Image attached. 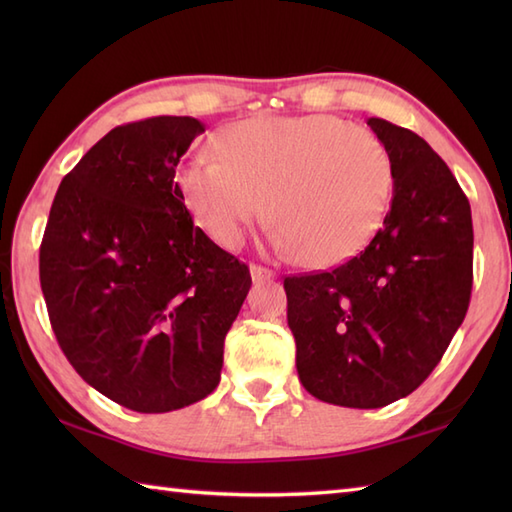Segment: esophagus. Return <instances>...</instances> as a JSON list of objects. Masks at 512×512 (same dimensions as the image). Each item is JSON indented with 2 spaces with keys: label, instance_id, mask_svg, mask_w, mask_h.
I'll use <instances>...</instances> for the list:
<instances>
[{
  "label": "esophagus",
  "instance_id": "esophagus-1",
  "mask_svg": "<svg viewBox=\"0 0 512 512\" xmlns=\"http://www.w3.org/2000/svg\"><path fill=\"white\" fill-rule=\"evenodd\" d=\"M250 277H253V284H266V281H273L275 273L264 266H250Z\"/></svg>",
  "mask_w": 512,
  "mask_h": 512
}]
</instances>
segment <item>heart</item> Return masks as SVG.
I'll list each match as a JSON object with an SVG mask.
<instances>
[{
    "mask_svg": "<svg viewBox=\"0 0 512 512\" xmlns=\"http://www.w3.org/2000/svg\"><path fill=\"white\" fill-rule=\"evenodd\" d=\"M213 147L220 160L184 162L176 187L224 248L262 215L264 197L275 250L312 268L341 264L372 239L394 191L383 140L339 116H255L222 127Z\"/></svg>",
    "mask_w": 512,
    "mask_h": 512,
    "instance_id": "obj_1",
    "label": "heart"
}]
</instances>
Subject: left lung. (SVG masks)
<instances>
[{"label": "left lung", "mask_w": 512, "mask_h": 512, "mask_svg": "<svg viewBox=\"0 0 512 512\" xmlns=\"http://www.w3.org/2000/svg\"><path fill=\"white\" fill-rule=\"evenodd\" d=\"M367 125L394 167L383 228L330 273L284 279L301 385L354 409L422 385L462 325L473 284L471 206L447 162L405 127Z\"/></svg>", "instance_id": "left-lung-1"}]
</instances>
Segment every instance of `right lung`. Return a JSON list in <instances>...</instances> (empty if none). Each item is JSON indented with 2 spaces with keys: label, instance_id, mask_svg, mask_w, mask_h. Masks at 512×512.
<instances>
[{
  "label": "right lung",
  "instance_id": "obj_1",
  "mask_svg": "<svg viewBox=\"0 0 512 512\" xmlns=\"http://www.w3.org/2000/svg\"><path fill=\"white\" fill-rule=\"evenodd\" d=\"M191 116L114 127L59 184L39 250L52 330L85 383L140 413L206 398L250 290L246 264L193 224L176 167Z\"/></svg>",
  "mask_w": 512,
  "mask_h": 512
}]
</instances>
